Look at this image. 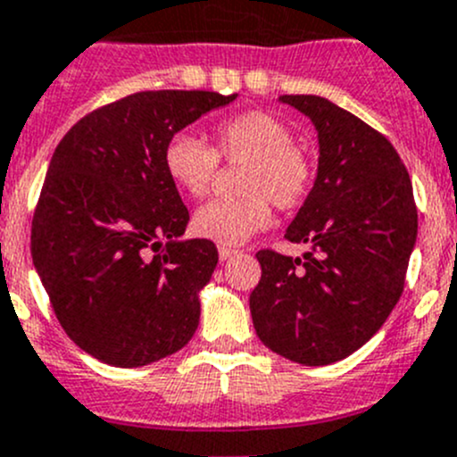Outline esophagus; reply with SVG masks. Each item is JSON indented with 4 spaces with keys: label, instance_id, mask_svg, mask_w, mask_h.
I'll return each instance as SVG.
<instances>
[{
    "label": "esophagus",
    "instance_id": "esophagus-1",
    "mask_svg": "<svg viewBox=\"0 0 457 457\" xmlns=\"http://www.w3.org/2000/svg\"><path fill=\"white\" fill-rule=\"evenodd\" d=\"M234 254H238V250H234V247H228V245H219V256H220V261L229 259V256H234Z\"/></svg>",
    "mask_w": 457,
    "mask_h": 457
}]
</instances>
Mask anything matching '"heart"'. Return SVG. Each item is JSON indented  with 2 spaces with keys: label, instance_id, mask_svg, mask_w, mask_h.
<instances>
[{
  "label": "heart",
  "instance_id": "heart-1",
  "mask_svg": "<svg viewBox=\"0 0 457 457\" xmlns=\"http://www.w3.org/2000/svg\"><path fill=\"white\" fill-rule=\"evenodd\" d=\"M225 162H245L241 192L245 196L220 198L194 214V232L220 245H238L272 223V203L283 212L296 210L314 185V162L295 145L290 127L265 111H243L214 127V147L198 136L174 134L162 152V165L171 183L192 198L210 194Z\"/></svg>",
  "mask_w": 457,
  "mask_h": 457
}]
</instances>
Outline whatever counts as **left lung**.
<instances>
[{"label": "left lung", "instance_id": "1", "mask_svg": "<svg viewBox=\"0 0 457 457\" xmlns=\"http://www.w3.org/2000/svg\"><path fill=\"white\" fill-rule=\"evenodd\" d=\"M312 120L319 138L314 187L286 238L303 259L261 250L250 295L254 330L270 351L326 366L361 348L404 290L418 238V207L400 154L351 111L319 96H281Z\"/></svg>", "mask_w": 457, "mask_h": 457}]
</instances>
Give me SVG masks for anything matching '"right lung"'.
Masks as SVG:
<instances>
[{
  "label": "right lung",
  "instance_id": "1",
  "mask_svg": "<svg viewBox=\"0 0 457 457\" xmlns=\"http://www.w3.org/2000/svg\"><path fill=\"white\" fill-rule=\"evenodd\" d=\"M234 97L140 91L91 111L55 147L30 254L60 326L96 360L147 366L196 332L198 292L219 252L207 238H179L189 212L162 152L171 136Z\"/></svg>",
  "mask_w": 457,
  "mask_h": 457
}]
</instances>
